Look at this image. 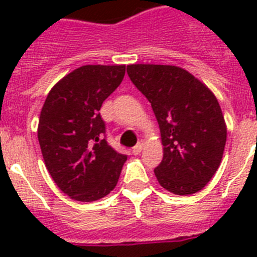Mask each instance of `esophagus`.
I'll return each mask as SVG.
<instances>
[{
  "instance_id": "1",
  "label": "esophagus",
  "mask_w": 257,
  "mask_h": 257,
  "mask_svg": "<svg viewBox=\"0 0 257 257\" xmlns=\"http://www.w3.org/2000/svg\"><path fill=\"white\" fill-rule=\"evenodd\" d=\"M143 147H144V142H139L138 144L135 145L133 148V154H135V156H138V154H140V152L143 151Z\"/></svg>"
}]
</instances>
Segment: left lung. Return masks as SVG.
<instances>
[{"label":"left lung","instance_id":"1","mask_svg":"<svg viewBox=\"0 0 257 257\" xmlns=\"http://www.w3.org/2000/svg\"><path fill=\"white\" fill-rule=\"evenodd\" d=\"M127 73L160 124L163 158L154 174L161 187L178 196L203 189L219 169L226 143L225 119L215 95L175 65L131 64Z\"/></svg>","mask_w":257,"mask_h":257}]
</instances>
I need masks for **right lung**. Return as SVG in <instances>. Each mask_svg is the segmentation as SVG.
<instances>
[{
    "label": "right lung",
    "instance_id": "1",
    "mask_svg": "<svg viewBox=\"0 0 257 257\" xmlns=\"http://www.w3.org/2000/svg\"><path fill=\"white\" fill-rule=\"evenodd\" d=\"M126 65H83L55 83L38 121L45 165L59 189L92 202L114 189L127 156L104 139L101 104L121 85Z\"/></svg>",
    "mask_w": 257,
    "mask_h": 257
}]
</instances>
